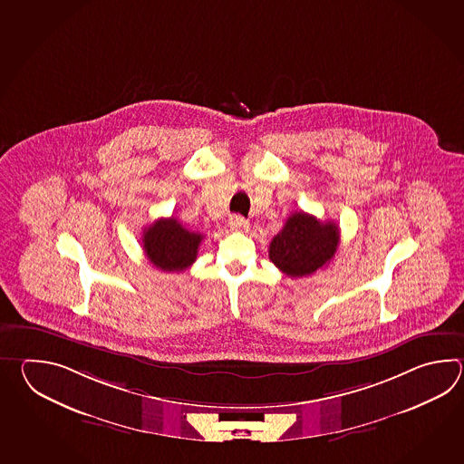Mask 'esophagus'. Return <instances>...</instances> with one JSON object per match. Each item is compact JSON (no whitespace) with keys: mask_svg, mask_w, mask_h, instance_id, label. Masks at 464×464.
<instances>
[{"mask_svg":"<svg viewBox=\"0 0 464 464\" xmlns=\"http://www.w3.org/2000/svg\"><path fill=\"white\" fill-rule=\"evenodd\" d=\"M228 227L232 228V230L242 232V230L248 228V222H246V218H240V216H234V218H230V220H228Z\"/></svg>","mask_w":464,"mask_h":464,"instance_id":"1","label":"esophagus"}]
</instances>
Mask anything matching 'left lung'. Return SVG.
<instances>
[{
    "mask_svg": "<svg viewBox=\"0 0 464 464\" xmlns=\"http://www.w3.org/2000/svg\"><path fill=\"white\" fill-rule=\"evenodd\" d=\"M338 244L340 230L334 220L322 222L300 210L272 238L268 256L285 276H312L334 258Z\"/></svg>",
    "mask_w": 464,
    "mask_h": 464,
    "instance_id": "1",
    "label": "left lung"
}]
</instances>
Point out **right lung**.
Listing matches in <instances>:
<instances>
[{"instance_id": "1", "label": "right lung", "mask_w": 464, "mask_h": 464, "mask_svg": "<svg viewBox=\"0 0 464 464\" xmlns=\"http://www.w3.org/2000/svg\"><path fill=\"white\" fill-rule=\"evenodd\" d=\"M204 236L182 227L178 218H158L144 228L142 246L149 262L162 272H182L198 258Z\"/></svg>"}]
</instances>
